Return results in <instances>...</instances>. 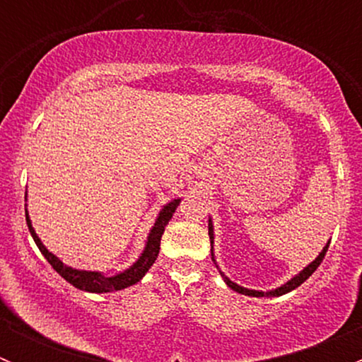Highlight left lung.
Segmentation results:
<instances>
[{"mask_svg":"<svg viewBox=\"0 0 362 362\" xmlns=\"http://www.w3.org/2000/svg\"><path fill=\"white\" fill-rule=\"evenodd\" d=\"M208 236H210V243H211V249H214V226H211V221H208ZM327 247H329V243H327L326 247H324L322 249V252H320L319 254V257L315 259V261L313 262H310L308 266H306L305 269H303L301 273H299V275H296L294 279H291L289 282L287 284H284L282 287H279V289H275V291H268V293H262V291H252V289H245V287H242V286H238V284H235V282H231V280L228 279V276L224 275V273L221 272V275H222V279H224V282L228 284L229 287H231L233 291H236V293H240V294H245V296H254V298H273V296H282V294H287V293H291V291L293 289H296V287H299L301 286L303 282H305L306 279H310V276H312V273L315 272L317 268H319L320 266V262H322V259H324V255H326V252H327ZM211 261L215 262V259H214V250H211Z\"/></svg>","mask_w":362,"mask_h":362,"instance_id":"8db88e82","label":"left lung"}]
</instances>
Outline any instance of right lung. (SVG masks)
Listing matches in <instances>:
<instances>
[{
  "label": "right lung",
  "mask_w": 362,
  "mask_h": 362,
  "mask_svg": "<svg viewBox=\"0 0 362 362\" xmlns=\"http://www.w3.org/2000/svg\"><path fill=\"white\" fill-rule=\"evenodd\" d=\"M178 203L180 199H173L171 203H168L163 210L159 211V217L156 218V224L154 228L151 229V235H148L147 240V245H145L144 254L140 255L136 262L131 266L129 269L126 272L119 273L115 276H105L103 273H98V272H82V269H73L69 266H64L52 252H49L45 249V245L42 243V240L36 236L35 229H33L31 221H29V215L28 210H25V222H28V228L29 233H31L33 240H35L36 247H38L40 252L45 255L47 261L50 262L54 269L63 276L66 282L75 286L76 289L80 291H87V293H112V291H120V289H126V287L134 286L136 282H140L141 276L148 272L152 264L156 262L159 254V247H160V236H163L164 228L166 224L170 222V218L173 217L175 210H177Z\"/></svg>",
  "instance_id": "1"
}]
</instances>
